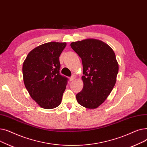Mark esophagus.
<instances>
[{
	"instance_id": "obj_1",
	"label": "esophagus",
	"mask_w": 147,
	"mask_h": 147,
	"mask_svg": "<svg viewBox=\"0 0 147 147\" xmlns=\"http://www.w3.org/2000/svg\"><path fill=\"white\" fill-rule=\"evenodd\" d=\"M75 79H76V76H75V75H72V76L70 77V78H69V80H70V81H73V80H74Z\"/></svg>"
}]
</instances>
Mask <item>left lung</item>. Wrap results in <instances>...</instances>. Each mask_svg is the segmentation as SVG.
I'll list each match as a JSON object with an SVG mask.
<instances>
[{
    "label": "left lung",
    "instance_id": "8db88e82",
    "mask_svg": "<svg viewBox=\"0 0 147 147\" xmlns=\"http://www.w3.org/2000/svg\"><path fill=\"white\" fill-rule=\"evenodd\" d=\"M70 46L81 58L83 68V88L76 95L77 101L87 109H96L116 82L119 64L115 53L107 44L94 38L72 42Z\"/></svg>",
    "mask_w": 147,
    "mask_h": 147
}]
</instances>
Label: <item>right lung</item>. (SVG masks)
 <instances>
[{"mask_svg":"<svg viewBox=\"0 0 147 147\" xmlns=\"http://www.w3.org/2000/svg\"><path fill=\"white\" fill-rule=\"evenodd\" d=\"M66 43L52 42L30 52L22 65L25 86L30 96L45 109L61 102L68 78L60 74L59 57Z\"/></svg>","mask_w":147,"mask_h":147,"instance_id":"1","label":"right lung"}]
</instances>
